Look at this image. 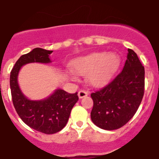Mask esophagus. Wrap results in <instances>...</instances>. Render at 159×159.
<instances>
[{
	"label": "esophagus",
	"mask_w": 159,
	"mask_h": 159,
	"mask_svg": "<svg viewBox=\"0 0 159 159\" xmlns=\"http://www.w3.org/2000/svg\"><path fill=\"white\" fill-rule=\"evenodd\" d=\"M88 95H89V93H88L87 91L85 90H80L79 92H78V97H79L80 98H84V97L87 96Z\"/></svg>",
	"instance_id": "esophagus-1"
}]
</instances>
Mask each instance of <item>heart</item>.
Here are the masks:
<instances>
[{"instance_id":"1","label":"heart","mask_w":159,"mask_h":159,"mask_svg":"<svg viewBox=\"0 0 159 159\" xmlns=\"http://www.w3.org/2000/svg\"><path fill=\"white\" fill-rule=\"evenodd\" d=\"M120 63V57L116 53L101 52L76 58L70 62V67L77 75H86L88 82L91 85L98 87L105 84L110 79Z\"/></svg>"}]
</instances>
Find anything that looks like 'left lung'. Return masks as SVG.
Here are the masks:
<instances>
[{"instance_id": "1", "label": "left lung", "mask_w": 159, "mask_h": 159, "mask_svg": "<svg viewBox=\"0 0 159 159\" xmlns=\"http://www.w3.org/2000/svg\"><path fill=\"white\" fill-rule=\"evenodd\" d=\"M144 92V67L134 50L128 49L122 71L102 89L91 94L92 122L102 129L116 130L134 116Z\"/></svg>"}]
</instances>
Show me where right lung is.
I'll return each instance as SVG.
<instances>
[{"label":"right lung","instance_id":"obj_1","mask_svg":"<svg viewBox=\"0 0 159 159\" xmlns=\"http://www.w3.org/2000/svg\"><path fill=\"white\" fill-rule=\"evenodd\" d=\"M52 50L35 48L22 55L17 61L11 71L10 88L12 102L21 120L31 128L46 134L59 132L67 124L70 111L78 102V92L70 94L57 89L43 100L32 101L23 95L18 84L20 68L29 63L51 62L49 58Z\"/></svg>","mask_w":159,"mask_h":159}]
</instances>
